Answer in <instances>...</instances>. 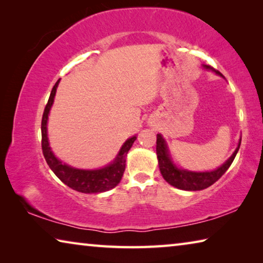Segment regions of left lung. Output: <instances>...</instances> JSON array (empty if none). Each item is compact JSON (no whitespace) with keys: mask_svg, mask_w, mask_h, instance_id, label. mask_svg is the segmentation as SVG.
<instances>
[{"mask_svg":"<svg viewBox=\"0 0 263 263\" xmlns=\"http://www.w3.org/2000/svg\"><path fill=\"white\" fill-rule=\"evenodd\" d=\"M203 67L209 70H212L219 77H222L221 73L218 70L211 68L210 66L203 65ZM224 78V77H222ZM240 144H241V138L239 139L238 146L233 154L226 160V161L221 164L220 167L213 171L208 172H193L188 171V169L179 168L172 160L171 153H169L168 146L166 140L163 139V137L160 135H157V157L159 162V168L161 172V175L164 180H166L169 184L175 186L177 189L181 190H188V191H197L206 189L208 186L212 185L216 181H218L220 177L224 175V173L228 171L231 164H232L233 160L237 155Z\"/></svg>","mask_w":263,"mask_h":263,"instance_id":"1","label":"left lung"}]
</instances>
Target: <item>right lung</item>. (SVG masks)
Returning <instances> with one entry per match:
<instances>
[{
    "label": "right lung",
    "mask_w": 263,
    "mask_h": 263,
    "mask_svg": "<svg viewBox=\"0 0 263 263\" xmlns=\"http://www.w3.org/2000/svg\"><path fill=\"white\" fill-rule=\"evenodd\" d=\"M59 82L60 80H58L52 89L50 99H48L45 110H44L42 119V148L44 158H45L48 167L58 176V179L64 182L66 185H68L69 188L79 191V193L99 194L115 188L122 180L124 171H125V158L127 152L132 147L133 142L136 141L137 136L128 138L122 145L114 161L105 167L99 169H80L62 162L52 152L47 135L48 115H50L53 102H54L57 88L59 86Z\"/></svg>",
    "instance_id": "1"
}]
</instances>
